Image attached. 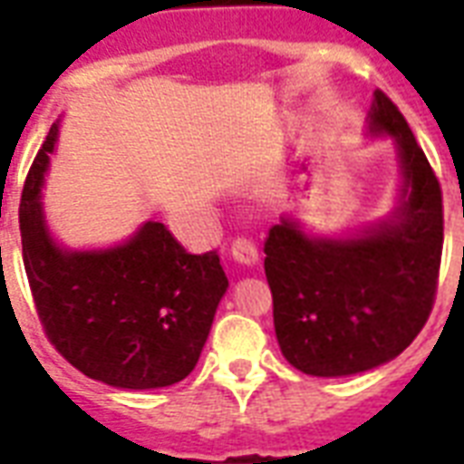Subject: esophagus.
Listing matches in <instances>:
<instances>
[{
    "label": "esophagus",
    "instance_id": "34e87169",
    "mask_svg": "<svg viewBox=\"0 0 464 464\" xmlns=\"http://www.w3.org/2000/svg\"><path fill=\"white\" fill-rule=\"evenodd\" d=\"M231 255L233 260H238L240 265H255L257 262V246L247 236H238V238L233 240Z\"/></svg>",
    "mask_w": 464,
    "mask_h": 464
}]
</instances>
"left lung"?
Masks as SVG:
<instances>
[{
  "label": "left lung",
  "instance_id": "obj_1",
  "mask_svg": "<svg viewBox=\"0 0 464 464\" xmlns=\"http://www.w3.org/2000/svg\"><path fill=\"white\" fill-rule=\"evenodd\" d=\"M371 132L390 134L402 197L388 221L356 238H310L282 218L265 240L275 332L291 366L339 378L381 366L414 342L431 315L443 253V195L407 120L381 89Z\"/></svg>",
  "mask_w": 464,
  "mask_h": 464
}]
</instances>
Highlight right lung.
I'll return each mask as SVG.
<instances>
[{
    "label": "right lung",
    "instance_id": "obj_1",
    "mask_svg": "<svg viewBox=\"0 0 464 464\" xmlns=\"http://www.w3.org/2000/svg\"><path fill=\"white\" fill-rule=\"evenodd\" d=\"M57 125L25 178L18 224L33 304L50 344L112 388H166L188 378L209 337L228 279L217 250L192 255L159 221L111 250L54 246L40 185Z\"/></svg>",
    "mask_w": 464,
    "mask_h": 464
}]
</instances>
